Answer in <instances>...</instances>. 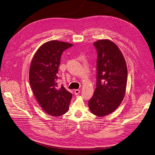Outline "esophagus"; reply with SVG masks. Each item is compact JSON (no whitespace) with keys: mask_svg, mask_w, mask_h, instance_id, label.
<instances>
[{"mask_svg":"<svg viewBox=\"0 0 155 155\" xmlns=\"http://www.w3.org/2000/svg\"><path fill=\"white\" fill-rule=\"evenodd\" d=\"M74 94L75 95H78L80 93V90L79 89H76V90H75L74 91Z\"/></svg>","mask_w":155,"mask_h":155,"instance_id":"1","label":"esophagus"}]
</instances>
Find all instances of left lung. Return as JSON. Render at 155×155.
I'll return each mask as SVG.
<instances>
[{"mask_svg": "<svg viewBox=\"0 0 155 155\" xmlns=\"http://www.w3.org/2000/svg\"><path fill=\"white\" fill-rule=\"evenodd\" d=\"M97 50L96 88L88 107L91 113L102 117L113 112L122 101L126 91L127 67L119 47L108 39L94 43Z\"/></svg>", "mask_w": 155, "mask_h": 155, "instance_id": "left-lung-1", "label": "left lung"}]
</instances>
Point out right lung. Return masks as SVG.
I'll use <instances>...</instances> for the list:
<instances>
[{
	"instance_id": "right-lung-1",
	"label": "right lung",
	"mask_w": 155,
	"mask_h": 155,
	"mask_svg": "<svg viewBox=\"0 0 155 155\" xmlns=\"http://www.w3.org/2000/svg\"><path fill=\"white\" fill-rule=\"evenodd\" d=\"M73 44L50 41L42 45L35 53L30 68L29 80L33 94L43 110L53 116L66 113L72 94L63 85L58 88L59 66L64 50Z\"/></svg>"
}]
</instances>
